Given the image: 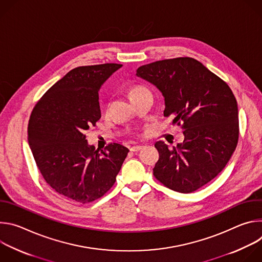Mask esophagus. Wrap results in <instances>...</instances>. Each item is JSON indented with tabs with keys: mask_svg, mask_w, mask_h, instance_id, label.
Here are the masks:
<instances>
[{
	"mask_svg": "<svg viewBox=\"0 0 262 262\" xmlns=\"http://www.w3.org/2000/svg\"><path fill=\"white\" fill-rule=\"evenodd\" d=\"M142 148H143V146H142V145H136V146H133V147H130V151H134V152H136V151H139V150H141Z\"/></svg>",
	"mask_w": 262,
	"mask_h": 262,
	"instance_id": "34e87169",
	"label": "esophagus"
}]
</instances>
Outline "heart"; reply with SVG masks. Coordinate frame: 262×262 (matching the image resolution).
I'll return each instance as SVG.
<instances>
[{"instance_id": "obj_1", "label": "heart", "mask_w": 262, "mask_h": 262, "mask_svg": "<svg viewBox=\"0 0 262 262\" xmlns=\"http://www.w3.org/2000/svg\"><path fill=\"white\" fill-rule=\"evenodd\" d=\"M145 89H146V88H144V87H142V86H135V87L130 88V90H129V97H133L134 95L140 93L141 91H143V90H145Z\"/></svg>"}]
</instances>
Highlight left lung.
Masks as SVG:
<instances>
[{
  "label": "left lung",
  "mask_w": 262,
  "mask_h": 262,
  "mask_svg": "<svg viewBox=\"0 0 262 262\" xmlns=\"http://www.w3.org/2000/svg\"><path fill=\"white\" fill-rule=\"evenodd\" d=\"M165 97V117L184 129L170 149L155 144L160 158L155 177L167 188L192 193L212 180L229 162L239 135L237 102L226 82L190 57L156 61L137 69Z\"/></svg>",
  "instance_id": "1"
}]
</instances>
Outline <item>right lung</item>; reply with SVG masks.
<instances>
[{"instance_id":"1","label":"right lung","mask_w":262,"mask_h":262,"mask_svg":"<svg viewBox=\"0 0 262 262\" xmlns=\"http://www.w3.org/2000/svg\"><path fill=\"white\" fill-rule=\"evenodd\" d=\"M122 65L105 63L71 69L35 104L28 125L34 160L57 193L80 203L101 198L116 181L128 149L110 143L89 146L85 132L100 119L98 91Z\"/></svg>"}]
</instances>
